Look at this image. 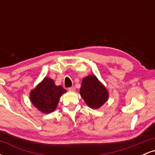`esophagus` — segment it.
Masks as SVG:
<instances>
[{"label": "esophagus", "mask_w": 155, "mask_h": 155, "mask_svg": "<svg viewBox=\"0 0 155 155\" xmlns=\"http://www.w3.org/2000/svg\"><path fill=\"white\" fill-rule=\"evenodd\" d=\"M68 90V91H70V92H75L76 88L74 87H69Z\"/></svg>", "instance_id": "esophagus-1"}]
</instances>
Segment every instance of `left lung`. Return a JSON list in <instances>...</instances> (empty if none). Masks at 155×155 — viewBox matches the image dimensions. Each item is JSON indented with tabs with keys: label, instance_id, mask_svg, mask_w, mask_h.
I'll use <instances>...</instances> for the list:
<instances>
[{
	"label": "left lung",
	"instance_id": "8db88e82",
	"mask_svg": "<svg viewBox=\"0 0 155 155\" xmlns=\"http://www.w3.org/2000/svg\"><path fill=\"white\" fill-rule=\"evenodd\" d=\"M80 95L88 106L95 109L102 106L108 97V90L95 75L84 78Z\"/></svg>",
	"mask_w": 155,
	"mask_h": 155
}]
</instances>
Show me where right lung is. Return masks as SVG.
Instances as JSON below:
<instances>
[{"label":"right lung","mask_w":155,"mask_h":155,"mask_svg":"<svg viewBox=\"0 0 155 155\" xmlns=\"http://www.w3.org/2000/svg\"><path fill=\"white\" fill-rule=\"evenodd\" d=\"M66 90L62 86L55 85L50 78L45 77L30 94L32 104L44 114L54 111L57 108L60 97Z\"/></svg>","instance_id":"1"}]
</instances>
